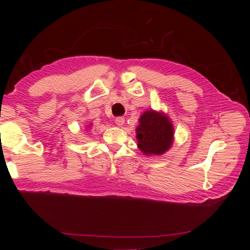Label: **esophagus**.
I'll return each mask as SVG.
<instances>
[{"label":"esophagus","instance_id":"esophagus-1","mask_svg":"<svg viewBox=\"0 0 250 250\" xmlns=\"http://www.w3.org/2000/svg\"><path fill=\"white\" fill-rule=\"evenodd\" d=\"M124 123H125V119H124L123 117H118V118L116 119V124H117L118 126H123Z\"/></svg>","mask_w":250,"mask_h":250}]
</instances>
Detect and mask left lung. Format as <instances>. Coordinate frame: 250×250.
Here are the masks:
<instances>
[{"label":"left lung","instance_id":"left-lung-1","mask_svg":"<svg viewBox=\"0 0 250 250\" xmlns=\"http://www.w3.org/2000/svg\"><path fill=\"white\" fill-rule=\"evenodd\" d=\"M137 127L138 147L145 155H162L172 146L174 128L164 112L153 109L142 113Z\"/></svg>","mask_w":250,"mask_h":250}]
</instances>
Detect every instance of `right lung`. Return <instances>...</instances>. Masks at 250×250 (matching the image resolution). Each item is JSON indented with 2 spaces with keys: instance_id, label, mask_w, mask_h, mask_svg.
Masks as SVG:
<instances>
[{
  "instance_id": "right-lung-1",
  "label": "right lung",
  "mask_w": 250,
  "mask_h": 250,
  "mask_svg": "<svg viewBox=\"0 0 250 250\" xmlns=\"http://www.w3.org/2000/svg\"><path fill=\"white\" fill-rule=\"evenodd\" d=\"M88 127H90V126H89V125H88Z\"/></svg>"
}]
</instances>
